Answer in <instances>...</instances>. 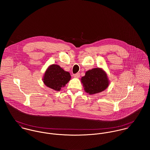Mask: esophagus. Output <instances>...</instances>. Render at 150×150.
<instances>
[{
	"label": "esophagus",
	"instance_id": "obj_1",
	"mask_svg": "<svg viewBox=\"0 0 150 150\" xmlns=\"http://www.w3.org/2000/svg\"><path fill=\"white\" fill-rule=\"evenodd\" d=\"M73 76H74V77L79 78V77H80V74L79 73H76V74H74Z\"/></svg>",
	"mask_w": 150,
	"mask_h": 150
}]
</instances>
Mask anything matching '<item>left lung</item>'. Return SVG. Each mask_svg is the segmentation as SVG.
Returning a JSON list of instances; mask_svg holds the SVG:
<instances>
[{
  "label": "left lung",
  "mask_w": 150,
  "mask_h": 150,
  "mask_svg": "<svg viewBox=\"0 0 150 150\" xmlns=\"http://www.w3.org/2000/svg\"><path fill=\"white\" fill-rule=\"evenodd\" d=\"M84 90L89 95H93L105 91L110 84L107 73L102 68L89 70L81 79Z\"/></svg>",
  "instance_id": "left-lung-1"
}]
</instances>
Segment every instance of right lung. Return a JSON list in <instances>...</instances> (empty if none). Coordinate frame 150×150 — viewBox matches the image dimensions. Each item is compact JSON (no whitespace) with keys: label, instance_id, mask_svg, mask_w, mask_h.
Here are the masks:
<instances>
[{"label":"right lung","instance_id":"right-lung-1","mask_svg":"<svg viewBox=\"0 0 150 150\" xmlns=\"http://www.w3.org/2000/svg\"><path fill=\"white\" fill-rule=\"evenodd\" d=\"M71 76L58 64H51L45 70L43 76L44 84L56 91H59L62 87L70 80Z\"/></svg>","mask_w":150,"mask_h":150}]
</instances>
